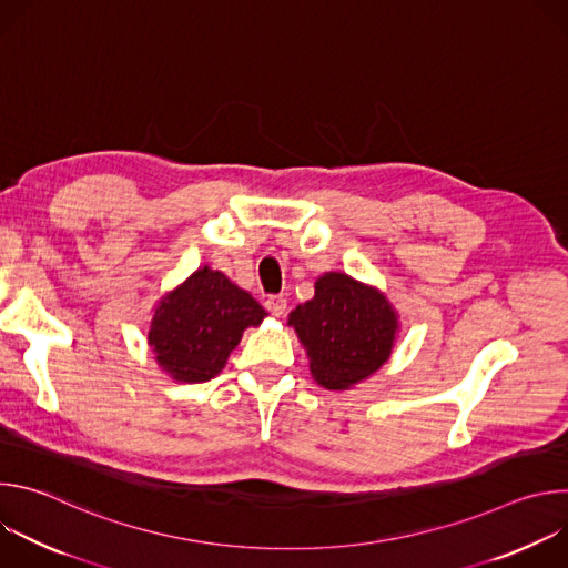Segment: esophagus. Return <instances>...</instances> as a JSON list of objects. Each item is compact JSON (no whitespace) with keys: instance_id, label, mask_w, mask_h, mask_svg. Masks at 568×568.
I'll list each match as a JSON object with an SVG mask.
<instances>
[{"instance_id":"1","label":"esophagus","mask_w":568,"mask_h":568,"mask_svg":"<svg viewBox=\"0 0 568 568\" xmlns=\"http://www.w3.org/2000/svg\"><path fill=\"white\" fill-rule=\"evenodd\" d=\"M265 307L274 314V316H283L287 310V298L285 296H267Z\"/></svg>"}]
</instances>
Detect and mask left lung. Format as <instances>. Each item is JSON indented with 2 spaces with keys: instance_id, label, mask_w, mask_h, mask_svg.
Listing matches in <instances>:
<instances>
[{
  "instance_id": "obj_1",
  "label": "left lung",
  "mask_w": 568,
  "mask_h": 568,
  "mask_svg": "<svg viewBox=\"0 0 568 568\" xmlns=\"http://www.w3.org/2000/svg\"><path fill=\"white\" fill-rule=\"evenodd\" d=\"M314 298L290 314L314 379L342 390L373 375L390 355L397 331L388 301L346 274H326Z\"/></svg>"
}]
</instances>
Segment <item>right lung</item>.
<instances>
[{
  "label": "right lung",
  "mask_w": 568,
  "mask_h": 568,
  "mask_svg": "<svg viewBox=\"0 0 568 568\" xmlns=\"http://www.w3.org/2000/svg\"><path fill=\"white\" fill-rule=\"evenodd\" d=\"M265 310L222 272L197 270L154 310L148 342L159 366L180 382L215 377L250 326Z\"/></svg>",
  "instance_id": "add662e5"
}]
</instances>
